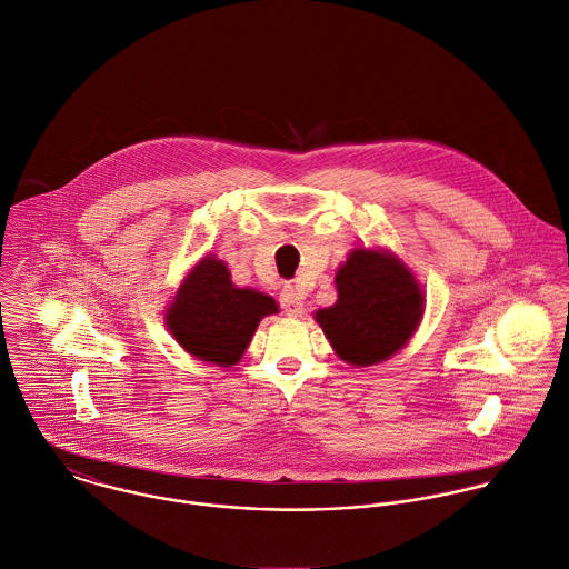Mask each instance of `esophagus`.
Returning a JSON list of instances; mask_svg holds the SVG:
<instances>
[{"label": "esophagus", "mask_w": 569, "mask_h": 569, "mask_svg": "<svg viewBox=\"0 0 569 569\" xmlns=\"http://www.w3.org/2000/svg\"><path fill=\"white\" fill-rule=\"evenodd\" d=\"M279 303L288 317H299L303 312V301L295 286H283V290L279 295Z\"/></svg>", "instance_id": "34e87169"}]
</instances>
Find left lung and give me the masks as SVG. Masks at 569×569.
<instances>
[{
	"label": "left lung",
	"instance_id": "left-lung-1",
	"mask_svg": "<svg viewBox=\"0 0 569 569\" xmlns=\"http://www.w3.org/2000/svg\"><path fill=\"white\" fill-rule=\"evenodd\" d=\"M339 301L317 321L342 360L373 365L396 353L420 323L425 299L416 277L391 254L358 248L337 272Z\"/></svg>",
	"mask_w": 569,
	"mask_h": 569
}]
</instances>
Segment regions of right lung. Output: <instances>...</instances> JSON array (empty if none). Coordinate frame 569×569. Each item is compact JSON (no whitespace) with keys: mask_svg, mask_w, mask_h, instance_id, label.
<instances>
[{"mask_svg":"<svg viewBox=\"0 0 569 569\" xmlns=\"http://www.w3.org/2000/svg\"><path fill=\"white\" fill-rule=\"evenodd\" d=\"M272 312V297L234 288L227 266L207 257L180 286L167 326L189 353L228 367L241 358L259 321Z\"/></svg>","mask_w":569,"mask_h":569,"instance_id":"add662e5","label":"right lung"}]
</instances>
